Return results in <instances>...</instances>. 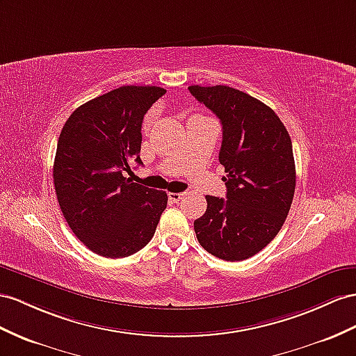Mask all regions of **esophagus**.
Wrapping results in <instances>:
<instances>
[{"instance_id":"1","label":"esophagus","mask_w":356,"mask_h":356,"mask_svg":"<svg viewBox=\"0 0 356 356\" xmlns=\"http://www.w3.org/2000/svg\"><path fill=\"white\" fill-rule=\"evenodd\" d=\"M184 197H185V194H184V193H170V194H168V198L171 200L172 203H179L180 200L184 198Z\"/></svg>"}]
</instances>
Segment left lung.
Listing matches in <instances>:
<instances>
[{"mask_svg":"<svg viewBox=\"0 0 356 356\" xmlns=\"http://www.w3.org/2000/svg\"><path fill=\"white\" fill-rule=\"evenodd\" d=\"M220 118V162L227 200L206 195V213L194 221L200 245L227 261L252 257L275 238L296 186L291 140L273 109L227 86L188 87Z\"/></svg>","mask_w":356,"mask_h":356,"instance_id":"left-lung-1","label":"left lung"}]
</instances>
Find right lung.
I'll return each mask as SVG.
<instances>
[{
  "label": "right lung",
  "mask_w": 356,
  "mask_h": 356,
  "mask_svg": "<svg viewBox=\"0 0 356 356\" xmlns=\"http://www.w3.org/2000/svg\"><path fill=\"white\" fill-rule=\"evenodd\" d=\"M167 90L123 86L88 100L60 134L54 186L65 220L88 250L106 259L140 251L153 238L168 197L124 177L141 165L144 114Z\"/></svg>",
  "instance_id": "obj_1"
}]
</instances>
